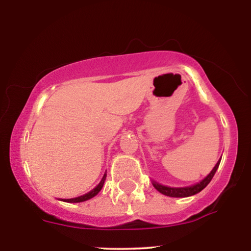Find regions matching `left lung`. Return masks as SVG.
I'll return each mask as SVG.
<instances>
[{"instance_id": "1", "label": "left lung", "mask_w": 251, "mask_h": 251, "mask_svg": "<svg viewBox=\"0 0 251 251\" xmlns=\"http://www.w3.org/2000/svg\"><path fill=\"white\" fill-rule=\"evenodd\" d=\"M220 162H221V159L217 161L216 165H215L213 171H211L209 174H208L206 177L202 179V181L197 183V184H195V185L185 186V188H171V186L161 185V184H159V183H157L154 181H152V184L160 193H162V195H165V196H168V197L185 198V197L197 195V193H199L201 190H203L208 184H209V182L211 181V178L214 177L215 173H216V171H217L218 166H220Z\"/></svg>"}]
</instances>
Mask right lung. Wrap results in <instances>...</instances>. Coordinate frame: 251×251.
<instances>
[{
    "mask_svg": "<svg viewBox=\"0 0 251 251\" xmlns=\"http://www.w3.org/2000/svg\"><path fill=\"white\" fill-rule=\"evenodd\" d=\"M105 177H107V174H104L103 177H102V179H101V182L99 183V184L95 186L93 190H91L89 193H86V195H83V196L77 197V198H72V199H61V201H65V202H83V201H86V200L91 199V198L95 197L99 192L101 191L102 186H103V184H104Z\"/></svg>",
    "mask_w": 251,
    "mask_h": 251,
    "instance_id": "1",
    "label": "right lung"
}]
</instances>
